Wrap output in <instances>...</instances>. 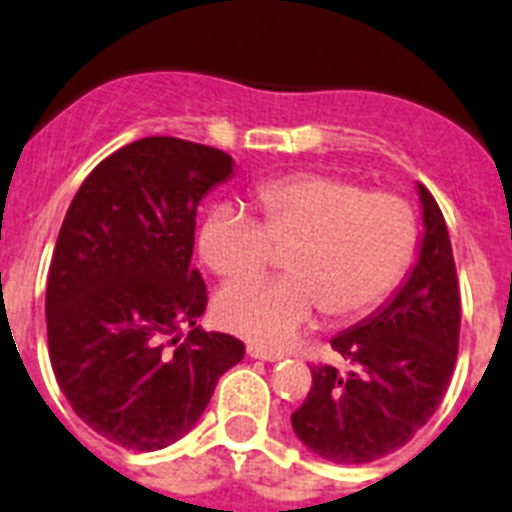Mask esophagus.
<instances>
[{
	"mask_svg": "<svg viewBox=\"0 0 512 512\" xmlns=\"http://www.w3.org/2000/svg\"><path fill=\"white\" fill-rule=\"evenodd\" d=\"M247 353H250L252 358H262V361H280V358H285L283 351L260 346V343H250V346H247Z\"/></svg>",
	"mask_w": 512,
	"mask_h": 512,
	"instance_id": "obj_1",
	"label": "esophagus"
}]
</instances>
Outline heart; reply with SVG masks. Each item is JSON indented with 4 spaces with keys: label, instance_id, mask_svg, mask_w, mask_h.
I'll return each instance as SVG.
<instances>
[{
    "label": "heart",
    "instance_id": "b5f03b06",
    "mask_svg": "<svg viewBox=\"0 0 512 512\" xmlns=\"http://www.w3.org/2000/svg\"><path fill=\"white\" fill-rule=\"evenodd\" d=\"M260 222L242 209H214L199 232L204 262L224 280L257 278L287 250L290 275L222 290L217 321L280 346L328 310L351 318L384 303L412 265L417 217L407 199L333 174H293L252 194Z\"/></svg>",
    "mask_w": 512,
    "mask_h": 512
}]
</instances>
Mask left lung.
<instances>
[{"label": "left lung", "mask_w": 512, "mask_h": 512, "mask_svg": "<svg viewBox=\"0 0 512 512\" xmlns=\"http://www.w3.org/2000/svg\"><path fill=\"white\" fill-rule=\"evenodd\" d=\"M424 237L412 275L366 321L331 338L348 369L315 364L290 417L300 442L338 465L399 450L437 412L460 348V283L442 209L419 184Z\"/></svg>", "instance_id": "left-lung-1"}]
</instances>
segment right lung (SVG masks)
<instances>
[{"label":"right lung","mask_w":512,"mask_h":512,"mask_svg":"<svg viewBox=\"0 0 512 512\" xmlns=\"http://www.w3.org/2000/svg\"><path fill=\"white\" fill-rule=\"evenodd\" d=\"M232 166L204 143L133 141L90 171L57 234L45 298L52 371L73 412L126 450L184 437L245 356L240 338L197 326L207 285L191 267L199 202Z\"/></svg>","instance_id":"right-lung-1"}]
</instances>
